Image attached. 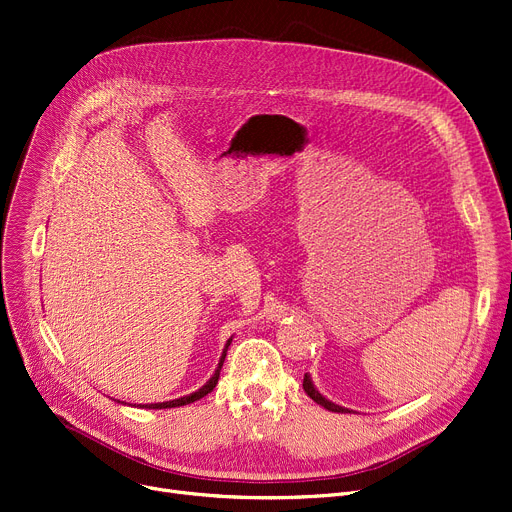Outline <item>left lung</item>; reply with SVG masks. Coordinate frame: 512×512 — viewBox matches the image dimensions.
Instances as JSON below:
<instances>
[{
	"label": "left lung",
	"instance_id": "obj_1",
	"mask_svg": "<svg viewBox=\"0 0 512 512\" xmlns=\"http://www.w3.org/2000/svg\"><path fill=\"white\" fill-rule=\"evenodd\" d=\"M303 389H305V393L307 396L316 402V404H320L322 408H326V410H330V412H340V414H346V412H350L348 408H342V406H338V404H334V402H330L328 398H324L322 393L316 389V385H313V381H311V377L305 373V377H303Z\"/></svg>",
	"mask_w": 512,
	"mask_h": 512
}]
</instances>
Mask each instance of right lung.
<instances>
[{"mask_svg": "<svg viewBox=\"0 0 512 512\" xmlns=\"http://www.w3.org/2000/svg\"><path fill=\"white\" fill-rule=\"evenodd\" d=\"M229 344H231V338L227 340V344H225V348H223V352H221V359H219V365H217V369H215V373L211 375V379L201 387V389H196L194 393H190V396H184V398H178V400H170V402H157V404H139V408H149V410H164V408H178V406H186V404H192V402H196V400H201V398H205L207 393H211L213 391V387L217 385V381H219V371H221V367H223V361H225V355H227V348H229ZM119 402V400H116Z\"/></svg>", "mask_w": 512, "mask_h": 512, "instance_id": "right-lung-1", "label": "right lung"}]
</instances>
